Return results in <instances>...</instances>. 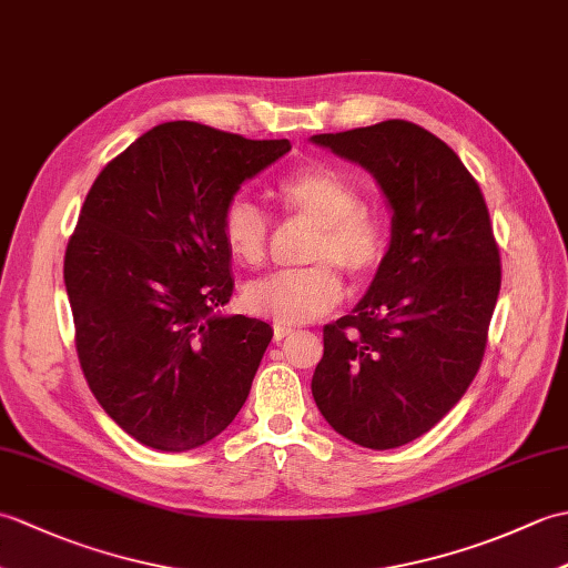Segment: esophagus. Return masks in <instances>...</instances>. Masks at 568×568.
<instances>
[{"instance_id": "34e87169", "label": "esophagus", "mask_w": 568, "mask_h": 568, "mask_svg": "<svg viewBox=\"0 0 568 568\" xmlns=\"http://www.w3.org/2000/svg\"><path fill=\"white\" fill-rule=\"evenodd\" d=\"M291 334H295V329L285 327V324H273V336H275V342H283L285 336H291Z\"/></svg>"}]
</instances>
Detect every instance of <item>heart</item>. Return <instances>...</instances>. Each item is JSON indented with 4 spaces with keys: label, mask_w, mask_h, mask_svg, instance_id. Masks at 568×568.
<instances>
[{
    "label": "heart",
    "mask_w": 568,
    "mask_h": 568,
    "mask_svg": "<svg viewBox=\"0 0 568 568\" xmlns=\"http://www.w3.org/2000/svg\"><path fill=\"white\" fill-rule=\"evenodd\" d=\"M275 197L285 212L317 222L307 258L320 263L251 283L246 305L253 315L277 324H305L342 303L344 283L335 265L354 281H364L378 271L390 234L381 216L364 207L358 187L327 165H310L287 175L275 187ZM222 239L239 263L258 265L268 246V222L251 200L234 197L222 214Z\"/></svg>",
    "instance_id": "b5f03b06"
}]
</instances>
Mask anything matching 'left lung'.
<instances>
[{
  "label": "left lung",
  "mask_w": 568,
  "mask_h": 568,
  "mask_svg": "<svg viewBox=\"0 0 568 568\" xmlns=\"http://www.w3.org/2000/svg\"><path fill=\"white\" fill-rule=\"evenodd\" d=\"M312 143L376 178L393 234L368 293L324 327L312 395L366 449H395L462 400L484 361L500 251L484 192L442 139L413 122L317 134Z\"/></svg>",
  "instance_id": "left-lung-1"
}]
</instances>
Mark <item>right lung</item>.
Wrapping results in <instances>:
<instances>
[{"label":"right lung","mask_w":568,"mask_h":568,"mask_svg":"<svg viewBox=\"0 0 568 568\" xmlns=\"http://www.w3.org/2000/svg\"><path fill=\"white\" fill-rule=\"evenodd\" d=\"M287 151V139L165 122L84 197L63 268L78 358L104 413L151 449L207 444L246 403L273 329L220 315L234 291L222 214Z\"/></svg>","instance_id":"add662e5"}]
</instances>
